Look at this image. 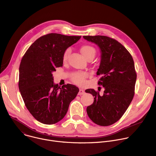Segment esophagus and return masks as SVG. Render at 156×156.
<instances>
[{
    "instance_id": "obj_1",
    "label": "esophagus",
    "mask_w": 156,
    "mask_h": 156,
    "mask_svg": "<svg viewBox=\"0 0 156 156\" xmlns=\"http://www.w3.org/2000/svg\"><path fill=\"white\" fill-rule=\"evenodd\" d=\"M83 94H84V91L83 89H80L78 92V95H82Z\"/></svg>"
}]
</instances>
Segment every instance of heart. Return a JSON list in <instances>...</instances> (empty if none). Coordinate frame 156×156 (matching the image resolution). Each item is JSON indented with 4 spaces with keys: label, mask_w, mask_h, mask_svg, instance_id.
Masks as SVG:
<instances>
[{
    "label": "heart",
    "mask_w": 156,
    "mask_h": 156,
    "mask_svg": "<svg viewBox=\"0 0 156 156\" xmlns=\"http://www.w3.org/2000/svg\"><path fill=\"white\" fill-rule=\"evenodd\" d=\"M70 48H67L64 51L63 54V62H66V60H68V57L70 53ZM81 51L86 59H88L89 58H94L96 54V50L94 48L88 45L82 46L81 47ZM87 76L88 75L86 72H77L73 73L72 76H71V80H72V81L74 83L78 84V85H82V84H84Z\"/></svg>",
    "instance_id": "1"
}]
</instances>
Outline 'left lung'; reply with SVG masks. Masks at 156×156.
Returning a JSON list of instances; mask_svg holds the SVG:
<instances>
[{
  "label": "left lung",
  "mask_w": 156,
  "mask_h": 156,
  "mask_svg": "<svg viewBox=\"0 0 156 156\" xmlns=\"http://www.w3.org/2000/svg\"><path fill=\"white\" fill-rule=\"evenodd\" d=\"M100 47L101 60L97 76L105 91L88 89L92 94L93 103L87 108V114L95 124L107 126L117 122L124 114L131 103L135 90L137 74L130 53L116 40L106 36H83Z\"/></svg>",
  "instance_id": "8db88e82"
}]
</instances>
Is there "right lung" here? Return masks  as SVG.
I'll return each mask as SVG.
<instances>
[{"label": "right lung", "mask_w": 156, "mask_h": 156, "mask_svg": "<svg viewBox=\"0 0 156 156\" xmlns=\"http://www.w3.org/2000/svg\"><path fill=\"white\" fill-rule=\"evenodd\" d=\"M81 36L51 33L36 40L28 48L19 67V88L25 105L38 121L53 124L66 115L79 92L71 84H54L52 73L63 66V54Z\"/></svg>", "instance_id": "right-lung-1"}]
</instances>
